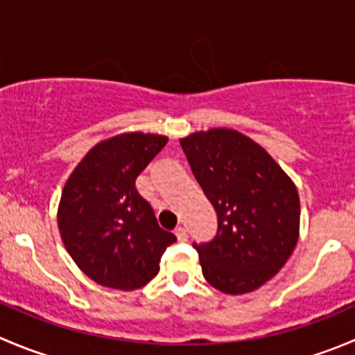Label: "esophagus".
I'll return each instance as SVG.
<instances>
[{"label": "esophagus", "mask_w": 355, "mask_h": 355, "mask_svg": "<svg viewBox=\"0 0 355 355\" xmlns=\"http://www.w3.org/2000/svg\"><path fill=\"white\" fill-rule=\"evenodd\" d=\"M175 234H177V239L180 241V243H185V241H187V230H185L184 227H177V229H175Z\"/></svg>", "instance_id": "34e87169"}]
</instances>
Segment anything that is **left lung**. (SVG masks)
Instances as JSON below:
<instances>
[{
    "mask_svg": "<svg viewBox=\"0 0 355 355\" xmlns=\"http://www.w3.org/2000/svg\"><path fill=\"white\" fill-rule=\"evenodd\" d=\"M180 146L218 218L211 241L192 244L202 276L223 293H250L276 276L297 246V187L263 147L236 130L192 133Z\"/></svg>",
    "mask_w": 355,
    "mask_h": 355,
    "instance_id": "1",
    "label": "left lung"
}]
</instances>
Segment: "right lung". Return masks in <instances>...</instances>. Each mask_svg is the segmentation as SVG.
I'll use <instances>...</instances> for the list:
<instances>
[{
  "label": "right lung",
  "mask_w": 355,
  "mask_h": 355,
  "mask_svg": "<svg viewBox=\"0 0 355 355\" xmlns=\"http://www.w3.org/2000/svg\"><path fill=\"white\" fill-rule=\"evenodd\" d=\"M168 139L123 133L97 144L62 191L58 230L86 276L114 290H139L159 272L164 250L177 241L157 225L135 180Z\"/></svg>",
  "instance_id": "obj_1"
}]
</instances>
